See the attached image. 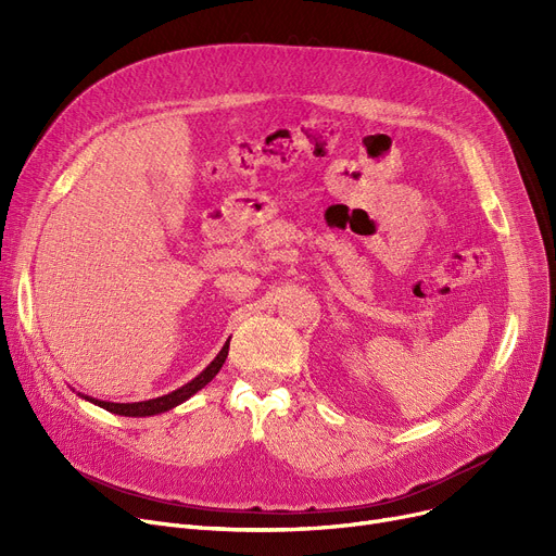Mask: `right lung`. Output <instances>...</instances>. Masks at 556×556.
<instances>
[{
	"label": "right lung",
	"instance_id": "1",
	"mask_svg": "<svg viewBox=\"0 0 556 556\" xmlns=\"http://www.w3.org/2000/svg\"><path fill=\"white\" fill-rule=\"evenodd\" d=\"M227 352H229V340L225 342V346L220 349V354L204 367L193 381H189L187 386H182L180 390H173L170 394H164V396H157V399H149V401H137V403H110V401H99V399H90V396H83L87 401H92L94 405L103 407V410L112 413V415H122V417H153V415H160V413H166L170 410V407L185 403L189 396H193L198 390H202L204 386H207L212 378L220 371L225 358H227Z\"/></svg>",
	"mask_w": 556,
	"mask_h": 556
}]
</instances>
